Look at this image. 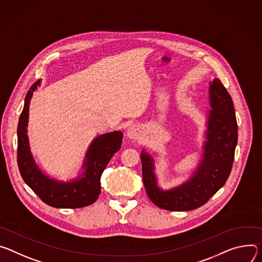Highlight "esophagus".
<instances>
[{
	"label": "esophagus",
	"instance_id": "obj_1",
	"mask_svg": "<svg viewBox=\"0 0 262 262\" xmlns=\"http://www.w3.org/2000/svg\"><path fill=\"white\" fill-rule=\"evenodd\" d=\"M139 133H140V129L138 126L134 125L132 127H130L128 129V132H127V136L131 139H137L139 137Z\"/></svg>",
	"mask_w": 262,
	"mask_h": 262
}]
</instances>
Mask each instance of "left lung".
Segmentation results:
<instances>
[{"label": "left lung", "instance_id": "left-lung-1", "mask_svg": "<svg viewBox=\"0 0 262 262\" xmlns=\"http://www.w3.org/2000/svg\"><path fill=\"white\" fill-rule=\"evenodd\" d=\"M209 111L204 154L191 178L169 190L158 187L154 160L141 152L142 180L150 200L159 208L170 211H187L204 205L226 183L234 160L237 143V122L233 101L220 79L209 86Z\"/></svg>", "mask_w": 262, "mask_h": 262}]
</instances>
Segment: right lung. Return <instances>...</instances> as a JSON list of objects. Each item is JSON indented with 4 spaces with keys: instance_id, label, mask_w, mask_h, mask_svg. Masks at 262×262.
Returning a JSON list of instances; mask_svg holds the SVG:
<instances>
[{
    "instance_id": "right-lung-1",
    "label": "right lung",
    "mask_w": 262,
    "mask_h": 262,
    "mask_svg": "<svg viewBox=\"0 0 262 262\" xmlns=\"http://www.w3.org/2000/svg\"><path fill=\"white\" fill-rule=\"evenodd\" d=\"M40 81L35 82L27 93L24 109L17 126V165L23 180L46 204L55 208H81L95 203L101 192V176L112 158L121 149L123 133L114 131L94 139L86 152L81 176L71 182L51 179L36 165L29 147L27 125L29 104Z\"/></svg>"
}]
</instances>
